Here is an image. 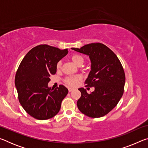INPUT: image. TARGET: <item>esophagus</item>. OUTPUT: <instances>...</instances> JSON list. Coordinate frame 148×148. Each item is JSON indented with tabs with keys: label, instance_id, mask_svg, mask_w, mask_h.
Segmentation results:
<instances>
[{
	"label": "esophagus",
	"instance_id": "1",
	"mask_svg": "<svg viewBox=\"0 0 148 148\" xmlns=\"http://www.w3.org/2000/svg\"><path fill=\"white\" fill-rule=\"evenodd\" d=\"M69 92H71V91H73V90L74 89V88H72V87H69Z\"/></svg>",
	"mask_w": 148,
	"mask_h": 148
}]
</instances>
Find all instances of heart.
<instances>
[{
  "label": "heart",
  "instance_id": "obj_1",
  "mask_svg": "<svg viewBox=\"0 0 148 148\" xmlns=\"http://www.w3.org/2000/svg\"><path fill=\"white\" fill-rule=\"evenodd\" d=\"M71 59L72 60L74 63H76L77 65H82L84 61V58L82 56L78 54H74L71 56ZM62 62L61 61H58L56 64V69L57 71L61 69ZM82 80V76L77 75V76H71L65 77L64 79V82L68 86L74 87L76 86L79 82Z\"/></svg>",
  "mask_w": 148,
  "mask_h": 148
}]
</instances>
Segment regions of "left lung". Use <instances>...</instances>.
Segmentation results:
<instances>
[{
	"label": "left lung",
	"mask_w": 148,
	"mask_h": 148,
	"mask_svg": "<svg viewBox=\"0 0 148 148\" xmlns=\"http://www.w3.org/2000/svg\"><path fill=\"white\" fill-rule=\"evenodd\" d=\"M72 49L89 56L91 70L85 84L95 87L90 94L84 88L78 89L82 95L77 108L92 118L104 116L116 106L123 94L125 75L121 62L109 47L99 42Z\"/></svg>",
	"instance_id": "1"
}]
</instances>
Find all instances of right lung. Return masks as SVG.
<instances>
[{
  "instance_id": "1",
  "label": "right lung",
  "mask_w": 148,
  "mask_h": 148,
  "mask_svg": "<svg viewBox=\"0 0 148 148\" xmlns=\"http://www.w3.org/2000/svg\"><path fill=\"white\" fill-rule=\"evenodd\" d=\"M68 53L47 44L33 47L22 60L15 77L18 99L30 116L39 120L53 117L61 108L68 89L60 85L49 88V76L57 72L56 64Z\"/></svg>"
}]
</instances>
